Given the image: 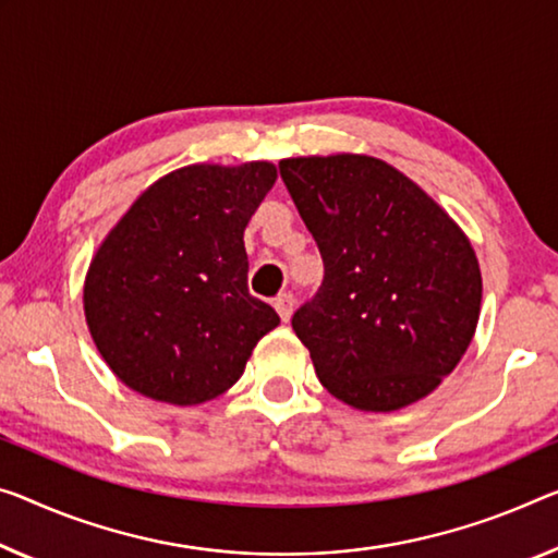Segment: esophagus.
<instances>
[{"instance_id":"1","label":"esophagus","mask_w":558,"mask_h":558,"mask_svg":"<svg viewBox=\"0 0 558 558\" xmlns=\"http://www.w3.org/2000/svg\"><path fill=\"white\" fill-rule=\"evenodd\" d=\"M294 306H296V299H294V294H289V291H284V294H279L277 299H274V308L279 312L281 322H289V316H291V312H294Z\"/></svg>"}]
</instances>
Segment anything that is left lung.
Listing matches in <instances>:
<instances>
[{"label":"left lung","mask_w":558,"mask_h":558,"mask_svg":"<svg viewBox=\"0 0 558 558\" xmlns=\"http://www.w3.org/2000/svg\"><path fill=\"white\" fill-rule=\"evenodd\" d=\"M279 174L324 262L291 327L333 397L393 411L432 393L474 337L476 254L449 214L387 161L281 159Z\"/></svg>","instance_id":"left-lung-1"}]
</instances>
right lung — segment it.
Masks as SVG:
<instances>
[{"mask_svg":"<svg viewBox=\"0 0 558 558\" xmlns=\"http://www.w3.org/2000/svg\"><path fill=\"white\" fill-rule=\"evenodd\" d=\"M267 161L194 165L151 184L94 256L84 314L111 372L144 397L192 407L244 374L274 308L246 287L244 229L271 190Z\"/></svg>","mask_w":558,"mask_h":558,"instance_id":"right-lung-1","label":"right lung"}]
</instances>
